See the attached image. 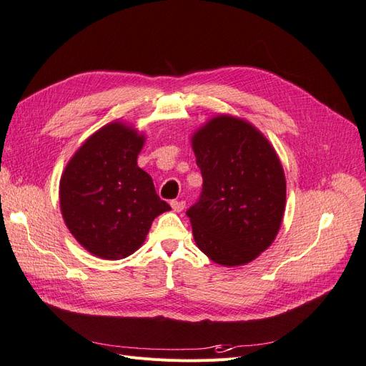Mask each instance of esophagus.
I'll list each match as a JSON object with an SVG mask.
<instances>
[{
	"label": "esophagus",
	"mask_w": 366,
	"mask_h": 366,
	"mask_svg": "<svg viewBox=\"0 0 366 366\" xmlns=\"http://www.w3.org/2000/svg\"><path fill=\"white\" fill-rule=\"evenodd\" d=\"M170 205H172L173 211H176V213H181V211L185 208L184 200H172Z\"/></svg>",
	"instance_id": "34e87169"
}]
</instances>
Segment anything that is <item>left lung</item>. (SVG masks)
I'll use <instances>...</instances> for the list:
<instances>
[{
  "label": "left lung",
  "instance_id": "obj_1",
  "mask_svg": "<svg viewBox=\"0 0 366 366\" xmlns=\"http://www.w3.org/2000/svg\"><path fill=\"white\" fill-rule=\"evenodd\" d=\"M202 173L199 200L187 209L194 242L223 266L252 262L277 237L286 178L274 147L244 120L219 115L193 137Z\"/></svg>",
  "mask_w": 366,
  "mask_h": 366
}]
</instances>
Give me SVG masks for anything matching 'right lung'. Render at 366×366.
<instances>
[{
    "label": "right lung",
    "mask_w": 366,
    "mask_h": 366,
    "mask_svg": "<svg viewBox=\"0 0 366 366\" xmlns=\"http://www.w3.org/2000/svg\"><path fill=\"white\" fill-rule=\"evenodd\" d=\"M144 137L123 123L92 134L61 178V209L69 232L104 260L134 254L153 219L170 205L159 199L150 174L137 166Z\"/></svg>",
    "instance_id": "1"
}]
</instances>
